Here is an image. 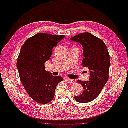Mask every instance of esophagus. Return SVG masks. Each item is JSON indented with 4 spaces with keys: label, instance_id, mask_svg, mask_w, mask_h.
<instances>
[{
    "label": "esophagus",
    "instance_id": "esophagus-1",
    "mask_svg": "<svg viewBox=\"0 0 128 128\" xmlns=\"http://www.w3.org/2000/svg\"><path fill=\"white\" fill-rule=\"evenodd\" d=\"M65 80L70 84H74V83H75V82L74 80H72L70 79H67V78L66 79H65Z\"/></svg>",
    "mask_w": 128,
    "mask_h": 128
}]
</instances>
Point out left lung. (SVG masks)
<instances>
[{
	"label": "left lung",
	"mask_w": 128,
	"mask_h": 128,
	"mask_svg": "<svg viewBox=\"0 0 128 128\" xmlns=\"http://www.w3.org/2000/svg\"><path fill=\"white\" fill-rule=\"evenodd\" d=\"M70 39L82 45L84 57L82 66L90 70L89 80L78 81L84 90L75 99L82 104L90 102L99 96L108 80L111 63L108 49L101 39L89 32L79 34Z\"/></svg>",
	"instance_id": "8db88e82"
}]
</instances>
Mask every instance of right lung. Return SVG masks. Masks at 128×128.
Masks as SVG:
<instances>
[{"instance_id":"right-lung-1","label":"right lung","mask_w":128,"mask_h":128,"mask_svg":"<svg viewBox=\"0 0 128 128\" xmlns=\"http://www.w3.org/2000/svg\"><path fill=\"white\" fill-rule=\"evenodd\" d=\"M64 38L39 33L30 38L21 47L17 67L20 80L31 98L41 104H47L54 97L56 86L63 81L45 69L44 64L50 60L54 47Z\"/></svg>"}]
</instances>
